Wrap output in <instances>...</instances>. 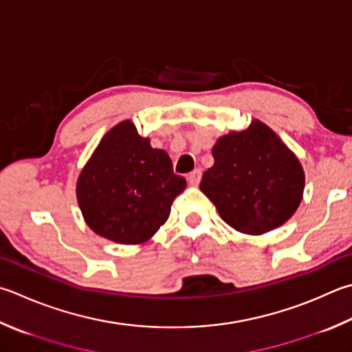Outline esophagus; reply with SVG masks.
Here are the masks:
<instances>
[{"mask_svg": "<svg viewBox=\"0 0 352 352\" xmlns=\"http://www.w3.org/2000/svg\"><path fill=\"white\" fill-rule=\"evenodd\" d=\"M201 176H202L201 168H196V170L191 171V173L188 175V182H190V185H197L199 181H201Z\"/></svg>", "mask_w": 352, "mask_h": 352, "instance_id": "obj_1", "label": "esophagus"}]
</instances>
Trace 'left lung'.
Masks as SVG:
<instances>
[{
  "label": "left lung",
  "instance_id": "1",
  "mask_svg": "<svg viewBox=\"0 0 352 352\" xmlns=\"http://www.w3.org/2000/svg\"><path fill=\"white\" fill-rule=\"evenodd\" d=\"M211 153L214 164L199 187L230 227L257 236L296 213L305 188L303 168L268 125L253 119L248 129L219 138Z\"/></svg>",
  "mask_w": 352,
  "mask_h": 352
}]
</instances>
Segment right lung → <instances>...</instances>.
<instances>
[{"mask_svg":"<svg viewBox=\"0 0 352 352\" xmlns=\"http://www.w3.org/2000/svg\"><path fill=\"white\" fill-rule=\"evenodd\" d=\"M187 181L173 173L167 151L153 148L135 124L115 125L81 170L76 197L96 234L124 245L144 243L168 219Z\"/></svg>","mask_w":352,"mask_h":352,"instance_id":"obj_1","label":"right lung"}]
</instances>
